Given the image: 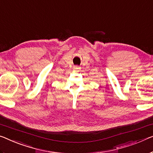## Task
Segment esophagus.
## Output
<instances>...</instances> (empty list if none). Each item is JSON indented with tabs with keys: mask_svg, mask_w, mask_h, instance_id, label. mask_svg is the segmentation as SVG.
Segmentation results:
<instances>
[{
	"mask_svg": "<svg viewBox=\"0 0 153 153\" xmlns=\"http://www.w3.org/2000/svg\"><path fill=\"white\" fill-rule=\"evenodd\" d=\"M74 68H75V69H79V68L78 67H75Z\"/></svg>",
	"mask_w": 153,
	"mask_h": 153,
	"instance_id": "esophagus-1",
	"label": "esophagus"
}]
</instances>
